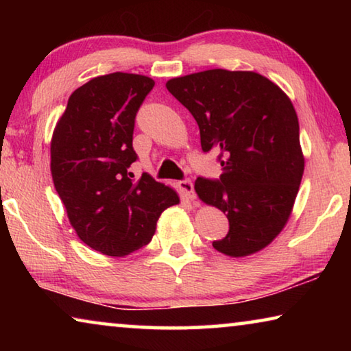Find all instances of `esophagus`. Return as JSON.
<instances>
[{
  "instance_id": "obj_1",
  "label": "esophagus",
  "mask_w": 351,
  "mask_h": 351,
  "mask_svg": "<svg viewBox=\"0 0 351 351\" xmlns=\"http://www.w3.org/2000/svg\"><path fill=\"white\" fill-rule=\"evenodd\" d=\"M178 186H180V190L182 192V195L189 199H195V190H193V184L190 180H182L178 182Z\"/></svg>"
}]
</instances>
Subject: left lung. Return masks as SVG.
<instances>
[{"label":"left lung","instance_id":"obj_1","mask_svg":"<svg viewBox=\"0 0 351 351\" xmlns=\"http://www.w3.org/2000/svg\"><path fill=\"white\" fill-rule=\"evenodd\" d=\"M165 86L197 121L203 152L219 153V181H195L199 199L229 219L212 246L229 257L261 251L288 223L305 169L293 102L254 71L207 69Z\"/></svg>","mask_w":351,"mask_h":351}]
</instances>
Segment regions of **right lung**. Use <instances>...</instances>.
<instances>
[{
	"mask_svg": "<svg viewBox=\"0 0 351 351\" xmlns=\"http://www.w3.org/2000/svg\"><path fill=\"white\" fill-rule=\"evenodd\" d=\"M154 80L112 73L71 94L51 139V173L79 239L100 254L125 257L152 241L176 190L150 175L132 180L134 119Z\"/></svg>",
	"mask_w": 351,
	"mask_h": 351,
	"instance_id": "right-lung-1",
	"label": "right lung"
}]
</instances>
